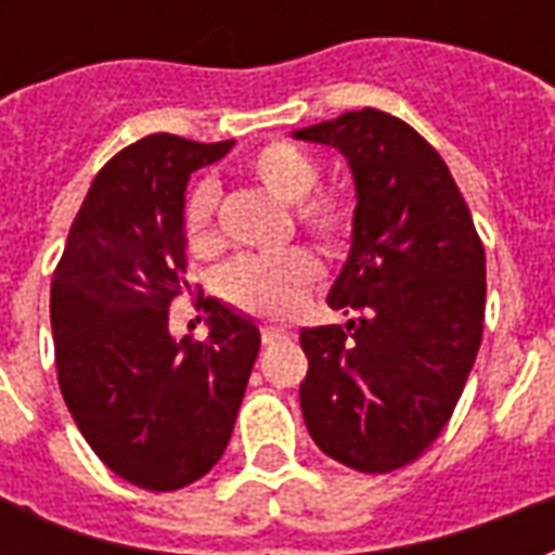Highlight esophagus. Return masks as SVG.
I'll return each mask as SVG.
<instances>
[{"label": "esophagus", "instance_id": "esophagus-1", "mask_svg": "<svg viewBox=\"0 0 555 555\" xmlns=\"http://www.w3.org/2000/svg\"><path fill=\"white\" fill-rule=\"evenodd\" d=\"M282 338H288V330H282V326H264V330H261V341H264V345H276Z\"/></svg>", "mask_w": 555, "mask_h": 555}]
</instances>
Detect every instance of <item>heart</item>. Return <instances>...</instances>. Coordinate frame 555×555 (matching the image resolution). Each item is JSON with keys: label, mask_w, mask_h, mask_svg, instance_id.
<instances>
[{"label": "heart", "mask_w": 555, "mask_h": 555, "mask_svg": "<svg viewBox=\"0 0 555 555\" xmlns=\"http://www.w3.org/2000/svg\"><path fill=\"white\" fill-rule=\"evenodd\" d=\"M249 175L285 205H297L300 229L324 249H338L353 229V207L345 195L312 193L318 186V166L302 147L291 142H270L255 151ZM183 243L195 258L219 253L217 231V186L210 181L193 183L181 210ZM321 279V264L306 249H288L267 258H237L219 276L222 300L258 314V318H288L300 309L314 282Z\"/></svg>", "instance_id": "b5f03b06"}]
</instances>
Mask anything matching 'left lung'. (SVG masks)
<instances>
[{
  "mask_svg": "<svg viewBox=\"0 0 555 555\" xmlns=\"http://www.w3.org/2000/svg\"><path fill=\"white\" fill-rule=\"evenodd\" d=\"M353 171L350 255L326 302L345 326H306L300 384L318 449L360 473L408 466L440 437L485 330V246L452 171L380 109L302 127Z\"/></svg>",
  "mask_w": 555,
  "mask_h": 555,
  "instance_id": "1",
  "label": "left lung"
}]
</instances>
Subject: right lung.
<instances>
[{"mask_svg":"<svg viewBox=\"0 0 555 555\" xmlns=\"http://www.w3.org/2000/svg\"><path fill=\"white\" fill-rule=\"evenodd\" d=\"M231 145L154 133L118 151L79 207L50 288L70 416L115 476L157 493L222 457L261 348L258 326L217 300L205 341L169 333L171 300L190 288L186 181Z\"/></svg>","mask_w":555,"mask_h":555,"instance_id":"obj_1","label":"right lung"}]
</instances>
